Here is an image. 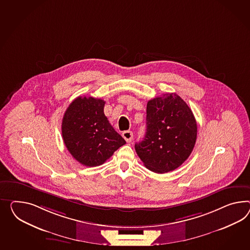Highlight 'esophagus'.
Returning <instances> with one entry per match:
<instances>
[{
	"instance_id": "obj_1",
	"label": "esophagus",
	"mask_w": 250,
	"mask_h": 250,
	"mask_svg": "<svg viewBox=\"0 0 250 250\" xmlns=\"http://www.w3.org/2000/svg\"><path fill=\"white\" fill-rule=\"evenodd\" d=\"M122 137L127 142H130L133 139V132L130 130H125L122 132Z\"/></svg>"
}]
</instances>
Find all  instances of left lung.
<instances>
[{"label": "left lung", "instance_id": "left-lung-1", "mask_svg": "<svg viewBox=\"0 0 250 250\" xmlns=\"http://www.w3.org/2000/svg\"><path fill=\"white\" fill-rule=\"evenodd\" d=\"M147 131L135 149L145 167L155 173L179 167L191 154L197 140V122L192 110L176 93L148 101Z\"/></svg>", "mask_w": 250, "mask_h": 250}]
</instances>
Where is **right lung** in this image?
Listing matches in <instances>:
<instances>
[{
  "mask_svg": "<svg viewBox=\"0 0 250 250\" xmlns=\"http://www.w3.org/2000/svg\"><path fill=\"white\" fill-rule=\"evenodd\" d=\"M105 102L78 97L65 111L62 134L71 156L87 167L100 166L126 141L104 114Z\"/></svg>",
  "mask_w": 250,
  "mask_h": 250,
  "instance_id": "1",
  "label": "right lung"
}]
</instances>
